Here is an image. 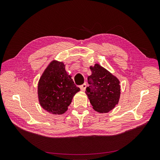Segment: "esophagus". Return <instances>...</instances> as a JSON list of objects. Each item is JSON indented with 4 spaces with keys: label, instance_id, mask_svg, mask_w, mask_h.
<instances>
[{
    "label": "esophagus",
    "instance_id": "34e87169",
    "mask_svg": "<svg viewBox=\"0 0 160 160\" xmlns=\"http://www.w3.org/2000/svg\"><path fill=\"white\" fill-rule=\"evenodd\" d=\"M86 87H87L86 83H84V84L81 85L80 86V89H81V90L82 91H84L85 90V89H86Z\"/></svg>",
    "mask_w": 160,
    "mask_h": 160
}]
</instances>
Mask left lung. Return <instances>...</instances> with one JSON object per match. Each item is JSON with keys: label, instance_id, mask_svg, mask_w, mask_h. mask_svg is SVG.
<instances>
[{"label": "left lung", "instance_id": "left-lung-1", "mask_svg": "<svg viewBox=\"0 0 160 160\" xmlns=\"http://www.w3.org/2000/svg\"><path fill=\"white\" fill-rule=\"evenodd\" d=\"M91 75L88 77L90 85L85 93L95 111L108 113L118 104L121 94L119 81L99 64L91 66Z\"/></svg>", "mask_w": 160, "mask_h": 160}]
</instances>
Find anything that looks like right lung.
<instances>
[{
	"mask_svg": "<svg viewBox=\"0 0 160 160\" xmlns=\"http://www.w3.org/2000/svg\"><path fill=\"white\" fill-rule=\"evenodd\" d=\"M62 62L53 60L43 72L38 83V98L47 112L61 115L68 109L73 96L80 91Z\"/></svg>",
	"mask_w": 160,
	"mask_h": 160,
	"instance_id": "right-lung-1",
	"label": "right lung"
}]
</instances>
